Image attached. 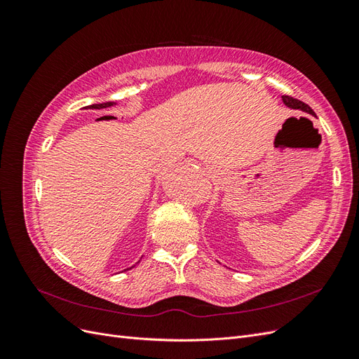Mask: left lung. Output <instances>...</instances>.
<instances>
[{
    "label": "left lung",
    "instance_id": "1",
    "mask_svg": "<svg viewBox=\"0 0 359 359\" xmlns=\"http://www.w3.org/2000/svg\"><path fill=\"white\" fill-rule=\"evenodd\" d=\"M281 100H283V103H285L287 107H290V109H298V111H302V112H307V114L314 115L313 109H311V107H310L309 104H306V103L301 102V100L293 99V97L281 95Z\"/></svg>",
    "mask_w": 359,
    "mask_h": 359
}]
</instances>
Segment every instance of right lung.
Here are the masks:
<instances>
[{
  "instance_id": "obj_1",
  "label": "right lung",
  "mask_w": 359,
  "mask_h": 359,
  "mask_svg": "<svg viewBox=\"0 0 359 359\" xmlns=\"http://www.w3.org/2000/svg\"><path fill=\"white\" fill-rule=\"evenodd\" d=\"M116 102H106V103H97V104H91V106H86L83 109H106V107H111L115 106ZM130 269V268H127Z\"/></svg>"
}]
</instances>
